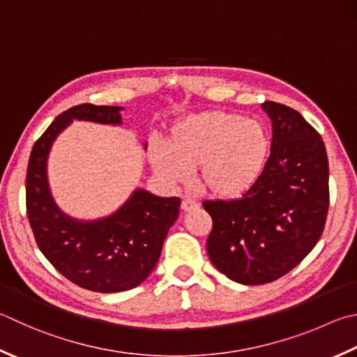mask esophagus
<instances>
[{"label": "esophagus", "mask_w": 357, "mask_h": 357, "mask_svg": "<svg viewBox=\"0 0 357 357\" xmlns=\"http://www.w3.org/2000/svg\"><path fill=\"white\" fill-rule=\"evenodd\" d=\"M199 208V204L196 200H192L190 197H186L181 200V210H183L185 213H190V211H196Z\"/></svg>", "instance_id": "34e87169"}]
</instances>
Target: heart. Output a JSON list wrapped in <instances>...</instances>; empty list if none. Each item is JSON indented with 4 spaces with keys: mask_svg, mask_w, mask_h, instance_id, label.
Segmentation results:
<instances>
[{
    "mask_svg": "<svg viewBox=\"0 0 357 357\" xmlns=\"http://www.w3.org/2000/svg\"><path fill=\"white\" fill-rule=\"evenodd\" d=\"M271 155V137L257 119L211 110L174 123L167 141L153 143V169L167 181H185L199 166V183L214 197L234 199L252 190Z\"/></svg>",
    "mask_w": 357,
    "mask_h": 357,
    "instance_id": "obj_1",
    "label": "heart"
}]
</instances>
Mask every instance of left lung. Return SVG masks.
Instances as JSON below:
<instances>
[{"mask_svg":"<svg viewBox=\"0 0 357 357\" xmlns=\"http://www.w3.org/2000/svg\"><path fill=\"white\" fill-rule=\"evenodd\" d=\"M272 147L264 172L236 200H206L213 219L206 252L236 283L257 286L300 264L324 233L329 169L320 133L284 104L266 100Z\"/></svg>","mask_w":357,"mask_h":357,"instance_id":"obj_1","label":"left lung"}]
</instances>
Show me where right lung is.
I'll return each mask as SVG.
<instances>
[{
  "label": "right lung",
  "instance_id": "1",
  "mask_svg": "<svg viewBox=\"0 0 357 357\" xmlns=\"http://www.w3.org/2000/svg\"><path fill=\"white\" fill-rule=\"evenodd\" d=\"M121 110L80 104L60 113L33 144L26 174V214L40 252L71 283L102 294L129 291L149 277L178 218L180 199L137 190L110 218L74 220L54 204L46 160L52 141L71 119L119 124Z\"/></svg>",
  "mask_w": 357,
  "mask_h": 357
}]
</instances>
